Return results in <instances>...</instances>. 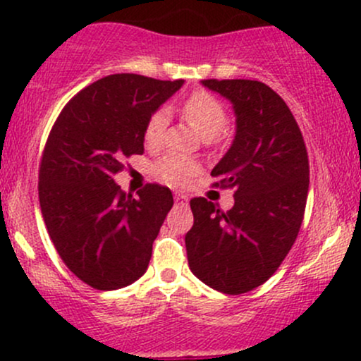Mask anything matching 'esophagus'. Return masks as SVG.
I'll list each match as a JSON object with an SVG mask.
<instances>
[{"instance_id": "esophagus-1", "label": "esophagus", "mask_w": 361, "mask_h": 361, "mask_svg": "<svg viewBox=\"0 0 361 361\" xmlns=\"http://www.w3.org/2000/svg\"><path fill=\"white\" fill-rule=\"evenodd\" d=\"M175 202H176V205H180V207H186L188 205V197H186V195H175Z\"/></svg>"}]
</instances>
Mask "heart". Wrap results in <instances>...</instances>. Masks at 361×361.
Wrapping results in <instances>:
<instances>
[{"mask_svg":"<svg viewBox=\"0 0 361 361\" xmlns=\"http://www.w3.org/2000/svg\"><path fill=\"white\" fill-rule=\"evenodd\" d=\"M181 114L186 122L192 126L195 130L200 134V137L207 140L217 137L226 130L227 122V111L224 105L214 94L207 93V91H195L186 98L183 106H181ZM168 126V110L159 109L151 115L146 123V130H144V139L149 146H157L163 140L164 130ZM197 163L192 159L180 156H166L156 164V173L169 185H181L197 173Z\"/></svg>","mask_w":361,"mask_h":361,"instance_id":"heart-1","label":"heart"}]
</instances>
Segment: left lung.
<instances>
[{"instance_id":"left-lung-1","label":"left lung","mask_w":361,"mask_h":361,"mask_svg":"<svg viewBox=\"0 0 361 361\" xmlns=\"http://www.w3.org/2000/svg\"><path fill=\"white\" fill-rule=\"evenodd\" d=\"M202 85L233 103L234 140L210 175L215 185L235 192L227 212L207 198H192L186 255L197 279L239 295L270 279L295 243L309 192L307 149L287 103L264 82Z\"/></svg>"}]
</instances>
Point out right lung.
<instances>
[{
    "instance_id": "obj_1",
    "label": "right lung",
    "mask_w": 361,
    "mask_h": 361,
    "mask_svg": "<svg viewBox=\"0 0 361 361\" xmlns=\"http://www.w3.org/2000/svg\"><path fill=\"white\" fill-rule=\"evenodd\" d=\"M183 82L102 78L68 102L49 134L39 169L40 210L61 259L90 287H127L147 270L173 195L151 183L132 197L114 176L123 157L142 154L149 117Z\"/></svg>"
}]
</instances>
